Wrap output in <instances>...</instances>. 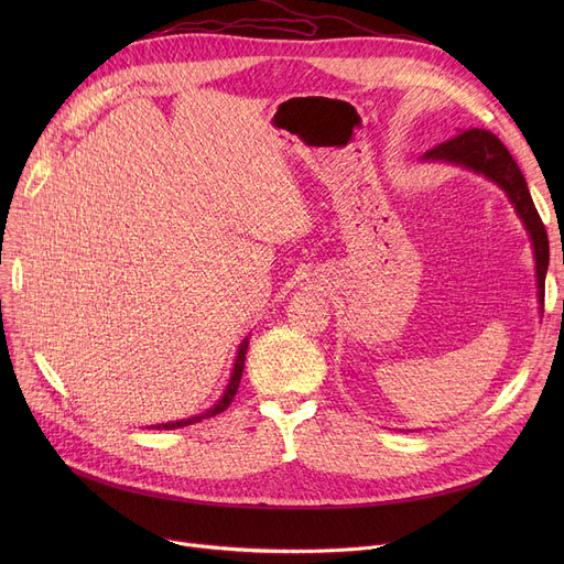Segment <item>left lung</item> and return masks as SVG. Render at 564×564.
I'll return each instance as SVG.
<instances>
[{"label":"left lung","instance_id":"1","mask_svg":"<svg viewBox=\"0 0 564 564\" xmlns=\"http://www.w3.org/2000/svg\"><path fill=\"white\" fill-rule=\"evenodd\" d=\"M423 162H441L468 169L478 175H485L489 183L506 192L508 200L512 203L517 217L521 219L528 240L532 247V256H535V281H538V304L540 313L544 308V281L549 270V237L546 228L535 210V203L528 192L525 177L521 169L517 166L514 158L508 153V148L500 143V139L487 130H459V134L451 141H443L432 151H427Z\"/></svg>","mask_w":564,"mask_h":564}]
</instances>
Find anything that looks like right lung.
<instances>
[{
  "instance_id": "add662e5",
  "label": "right lung",
  "mask_w": 564,
  "mask_h": 564,
  "mask_svg": "<svg viewBox=\"0 0 564 564\" xmlns=\"http://www.w3.org/2000/svg\"><path fill=\"white\" fill-rule=\"evenodd\" d=\"M247 349H249V336L240 345H237V354H235V361H232V370H230L226 389H224L221 398L210 409H205L203 413H196V416H189V419L171 421V423H162V425H151V427L153 430H177V427H185V425H194V423H198L203 419H213V416H217V413H221L224 409H228V404L232 402V398L237 393V387H240L242 370H245V359H247Z\"/></svg>"
}]
</instances>
